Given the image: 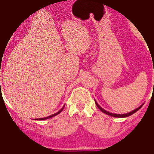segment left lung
Listing matches in <instances>:
<instances>
[{"instance_id": "left-lung-1", "label": "left lung", "mask_w": 154, "mask_h": 154, "mask_svg": "<svg viewBox=\"0 0 154 154\" xmlns=\"http://www.w3.org/2000/svg\"><path fill=\"white\" fill-rule=\"evenodd\" d=\"M96 106L98 107L99 109H100V110L102 112L105 113V114H107V115L111 116H114V117H127V116H128L133 115V113H135L136 112H137V111L139 110V109H140V108H141V107H142V105H143V104H142V105H140V107H138L137 108H136L135 110L132 111V112H130L126 113V114H121V115H120V114H114V113H111V112H107V111H105L104 109H103V108H101L100 106L99 105L98 103H96Z\"/></svg>"}]
</instances>
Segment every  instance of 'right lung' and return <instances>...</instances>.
<instances>
[{"label":"right lung","instance_id":"obj_1","mask_svg":"<svg viewBox=\"0 0 154 154\" xmlns=\"http://www.w3.org/2000/svg\"><path fill=\"white\" fill-rule=\"evenodd\" d=\"M63 108H64V106H63ZM63 108H61L60 110L58 111V112L54 113V114H53V115H51V116H47V117L40 118V119H38V120H46V119H49V118H51V117H53V116H56V115H58V114H59V113H60L61 112H62V111H63Z\"/></svg>","mask_w":154,"mask_h":154}]
</instances>
